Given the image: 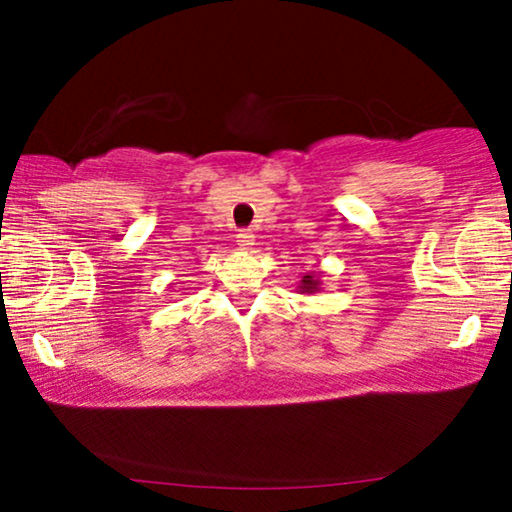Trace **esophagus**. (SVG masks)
Returning <instances> with one entry per match:
<instances>
[{"instance_id": "esophagus-1", "label": "esophagus", "mask_w": 512, "mask_h": 512, "mask_svg": "<svg viewBox=\"0 0 512 512\" xmlns=\"http://www.w3.org/2000/svg\"><path fill=\"white\" fill-rule=\"evenodd\" d=\"M237 244H240V249H251L254 247V233L251 230H240L237 233Z\"/></svg>"}]
</instances>
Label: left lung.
Masks as SVG:
<instances>
[{
	"mask_svg": "<svg viewBox=\"0 0 512 512\" xmlns=\"http://www.w3.org/2000/svg\"><path fill=\"white\" fill-rule=\"evenodd\" d=\"M298 291L300 293H319L321 291V279H319V275L317 272H305L303 275V279H300L298 282Z\"/></svg>",
	"mask_w": 512,
	"mask_h": 512,
	"instance_id": "left-lung-1",
	"label": "left lung"
}]
</instances>
